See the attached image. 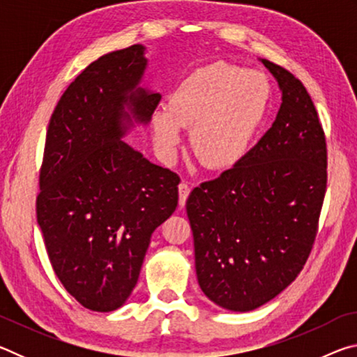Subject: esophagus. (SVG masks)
Masks as SVG:
<instances>
[{
  "label": "esophagus",
  "mask_w": 357,
  "mask_h": 357,
  "mask_svg": "<svg viewBox=\"0 0 357 357\" xmlns=\"http://www.w3.org/2000/svg\"><path fill=\"white\" fill-rule=\"evenodd\" d=\"M178 189H179V204L181 206H184L187 202V197H189V193H190V185L183 181V183L178 185Z\"/></svg>",
  "instance_id": "obj_1"
}]
</instances>
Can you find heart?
I'll return each instance as SVG.
<instances>
[{"instance_id": "heart-1", "label": "heart", "mask_w": 357, "mask_h": 357, "mask_svg": "<svg viewBox=\"0 0 357 357\" xmlns=\"http://www.w3.org/2000/svg\"><path fill=\"white\" fill-rule=\"evenodd\" d=\"M273 99V84L261 70L213 63L178 84L170 108L153 114L154 138L162 154L173 157L190 129V146L203 165L225 170L249 153Z\"/></svg>"}]
</instances>
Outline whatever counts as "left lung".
I'll return each mask as SVG.
<instances>
[{
	"mask_svg": "<svg viewBox=\"0 0 357 357\" xmlns=\"http://www.w3.org/2000/svg\"><path fill=\"white\" fill-rule=\"evenodd\" d=\"M261 63L282 91L273 128L185 203L200 288L233 312L257 309L298 277L315 243L328 184V148L312 98L291 72Z\"/></svg>",
	"mask_w": 357,
	"mask_h": 357,
	"instance_id": "left-lung-1",
	"label": "left lung"
}]
</instances>
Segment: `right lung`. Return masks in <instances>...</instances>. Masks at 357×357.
<instances>
[{"instance_id": "1", "label": "right lung", "mask_w": 357, "mask_h": 357, "mask_svg": "<svg viewBox=\"0 0 357 357\" xmlns=\"http://www.w3.org/2000/svg\"><path fill=\"white\" fill-rule=\"evenodd\" d=\"M137 44L100 56L69 84L47 129L36 214L52 268L94 312L119 309L135 288L151 234L178 206L179 176L121 140L146 124L160 94L137 88Z\"/></svg>"}]
</instances>
